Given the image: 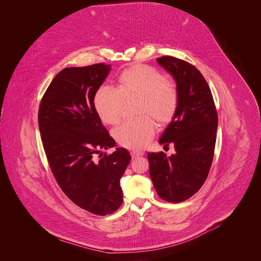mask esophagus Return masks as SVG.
Listing matches in <instances>:
<instances>
[{
  "label": "esophagus",
  "mask_w": 261,
  "mask_h": 261,
  "mask_svg": "<svg viewBox=\"0 0 261 261\" xmlns=\"http://www.w3.org/2000/svg\"><path fill=\"white\" fill-rule=\"evenodd\" d=\"M145 153L143 151H139V150H133L130 151V155L133 159H136V158H139V156H143Z\"/></svg>",
  "instance_id": "esophagus-1"
}]
</instances>
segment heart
<instances>
[{
	"label": "heart",
	"mask_w": 261,
	"mask_h": 261,
	"mask_svg": "<svg viewBox=\"0 0 261 261\" xmlns=\"http://www.w3.org/2000/svg\"><path fill=\"white\" fill-rule=\"evenodd\" d=\"M138 97V118L127 120L113 130V137L123 148L144 149L154 136L156 121L169 123L178 109L179 93L176 85L153 67L135 65L118 78L117 88L100 86L94 95V107L100 119L116 124L122 117L124 99Z\"/></svg>",
	"instance_id": "heart-1"
}]
</instances>
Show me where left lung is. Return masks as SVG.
I'll return each mask as SVG.
<instances>
[{"mask_svg":"<svg viewBox=\"0 0 261 261\" xmlns=\"http://www.w3.org/2000/svg\"><path fill=\"white\" fill-rule=\"evenodd\" d=\"M158 63L176 80L178 109L159 143L173 144L176 153L149 152V176L158 195L180 203L205 183L214 156L218 115L210 87L202 73L182 59L163 56Z\"/></svg>","mask_w":261,"mask_h":261,"instance_id":"left-lung-1","label":"left lung"}]
</instances>
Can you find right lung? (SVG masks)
Wrapping results in <instances>:
<instances>
[{
    "mask_svg": "<svg viewBox=\"0 0 261 261\" xmlns=\"http://www.w3.org/2000/svg\"><path fill=\"white\" fill-rule=\"evenodd\" d=\"M110 70L103 63L64 68L48 86L38 112L43 148L58 185L78 207L101 216L121 205L119 181L130 162L123 148L94 159L115 146L93 102Z\"/></svg>",
    "mask_w": 261,
    "mask_h": 261,
    "instance_id": "obj_1",
    "label": "right lung"
}]
</instances>
